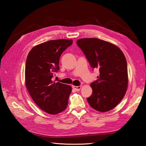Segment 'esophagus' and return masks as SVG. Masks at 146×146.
Wrapping results in <instances>:
<instances>
[{"instance_id": "1", "label": "esophagus", "mask_w": 146, "mask_h": 146, "mask_svg": "<svg viewBox=\"0 0 146 146\" xmlns=\"http://www.w3.org/2000/svg\"><path fill=\"white\" fill-rule=\"evenodd\" d=\"M72 87H73V89H75L76 91H79L80 89H81V88H82V86H73V85H72Z\"/></svg>"}]
</instances>
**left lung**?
Masks as SVG:
<instances>
[{
    "label": "left lung",
    "instance_id": "8db88e82",
    "mask_svg": "<svg viewBox=\"0 0 146 146\" xmlns=\"http://www.w3.org/2000/svg\"><path fill=\"white\" fill-rule=\"evenodd\" d=\"M93 68L100 75L90 84L93 93L87 98L94 109L105 112L112 110L125 96L128 86L127 64L121 49L112 43L97 38L76 41Z\"/></svg>",
    "mask_w": 146,
    "mask_h": 146
}]
</instances>
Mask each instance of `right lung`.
I'll return each instance as SVG.
<instances>
[{
	"mask_svg": "<svg viewBox=\"0 0 146 146\" xmlns=\"http://www.w3.org/2000/svg\"><path fill=\"white\" fill-rule=\"evenodd\" d=\"M72 43V39L51 40L33 47L27 55L26 86L35 103L48 113L57 114L67 107L71 86L51 79L60 69L61 53Z\"/></svg>",
	"mask_w": 146,
	"mask_h": 146,
	"instance_id": "right-lung-1",
	"label": "right lung"
}]
</instances>
